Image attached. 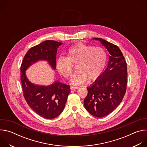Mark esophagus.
I'll use <instances>...</instances> for the list:
<instances>
[{
	"label": "esophagus",
	"mask_w": 147,
	"mask_h": 147,
	"mask_svg": "<svg viewBox=\"0 0 147 147\" xmlns=\"http://www.w3.org/2000/svg\"><path fill=\"white\" fill-rule=\"evenodd\" d=\"M70 88H71V90H76V89L79 88V87H74V86H71V87H70Z\"/></svg>",
	"instance_id": "esophagus-1"
}]
</instances>
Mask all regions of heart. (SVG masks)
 Wrapping results in <instances>:
<instances>
[{"mask_svg":"<svg viewBox=\"0 0 147 147\" xmlns=\"http://www.w3.org/2000/svg\"><path fill=\"white\" fill-rule=\"evenodd\" d=\"M67 56H60L56 61V69L65 78H69L76 63L77 70L72 76L70 81L74 85H80L88 79L98 78L106 67L107 54L103 48L82 43H77L66 51Z\"/></svg>","mask_w":147,"mask_h":147,"instance_id":"heart-1","label":"heart"}]
</instances>
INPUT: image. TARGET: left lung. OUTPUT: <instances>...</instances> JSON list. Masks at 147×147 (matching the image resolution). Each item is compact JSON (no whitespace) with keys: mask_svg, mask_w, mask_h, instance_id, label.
<instances>
[{"mask_svg":"<svg viewBox=\"0 0 147 147\" xmlns=\"http://www.w3.org/2000/svg\"><path fill=\"white\" fill-rule=\"evenodd\" d=\"M94 39L99 40L110 55L107 69L87 87L88 94L84 105L91 115L100 118L112 112L122 101L126 91L127 69L117 46L100 38Z\"/></svg>","mask_w":147,"mask_h":147,"instance_id":"obj_1","label":"left lung"}]
</instances>
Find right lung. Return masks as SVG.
Returning <instances> with one entry per match:
<instances>
[{
  "mask_svg": "<svg viewBox=\"0 0 147 147\" xmlns=\"http://www.w3.org/2000/svg\"><path fill=\"white\" fill-rule=\"evenodd\" d=\"M61 44L55 40H47L32 47L24 56L21 65V81L24 97L36 113L47 119L57 117L63 111L70 87L56 81L48 86L34 84L28 80L25 71L39 60L47 61L55 70L56 52Z\"/></svg>",
  "mask_w": 147,
  "mask_h": 147,
  "instance_id": "add662e5",
  "label": "right lung"
}]
</instances>
